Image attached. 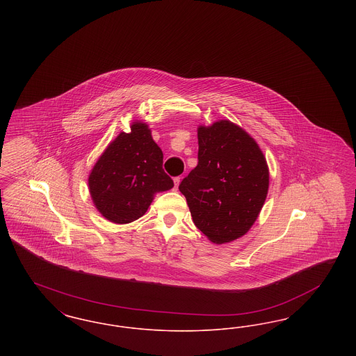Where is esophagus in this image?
Segmentation results:
<instances>
[{
	"label": "esophagus",
	"mask_w": 356,
	"mask_h": 356,
	"mask_svg": "<svg viewBox=\"0 0 356 356\" xmlns=\"http://www.w3.org/2000/svg\"><path fill=\"white\" fill-rule=\"evenodd\" d=\"M180 180H181L180 177H175V179H173V183H175V188H177V186H179V184H180Z\"/></svg>",
	"instance_id": "esophagus-1"
}]
</instances>
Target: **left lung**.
<instances>
[{
    "mask_svg": "<svg viewBox=\"0 0 356 356\" xmlns=\"http://www.w3.org/2000/svg\"><path fill=\"white\" fill-rule=\"evenodd\" d=\"M197 140L199 163L179 189L208 240L231 243L259 218L270 186L268 164L254 137L229 120L199 125Z\"/></svg>",
    "mask_w": 356,
    "mask_h": 356,
    "instance_id": "1",
    "label": "left lung"
}]
</instances>
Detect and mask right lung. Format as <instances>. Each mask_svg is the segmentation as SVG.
I'll use <instances>...</instances> for the list:
<instances>
[{
	"mask_svg": "<svg viewBox=\"0 0 356 356\" xmlns=\"http://www.w3.org/2000/svg\"><path fill=\"white\" fill-rule=\"evenodd\" d=\"M88 186L97 211L115 224L137 220L156 193L173 186L148 124L136 120L131 132H120L108 144L89 173Z\"/></svg>",
	"mask_w": 356,
	"mask_h": 356,
	"instance_id": "add662e5",
	"label": "right lung"
}]
</instances>
